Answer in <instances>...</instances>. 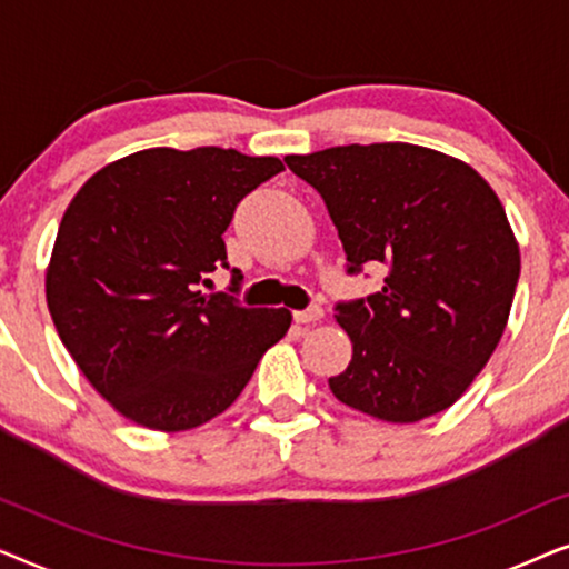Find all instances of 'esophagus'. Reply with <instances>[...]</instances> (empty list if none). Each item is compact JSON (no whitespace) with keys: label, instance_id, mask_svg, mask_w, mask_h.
<instances>
[{"label":"esophagus","instance_id":"esophagus-1","mask_svg":"<svg viewBox=\"0 0 569 569\" xmlns=\"http://www.w3.org/2000/svg\"><path fill=\"white\" fill-rule=\"evenodd\" d=\"M292 318L298 323H316V321H321V318H323V308L321 306H308L306 310H295Z\"/></svg>","mask_w":569,"mask_h":569}]
</instances>
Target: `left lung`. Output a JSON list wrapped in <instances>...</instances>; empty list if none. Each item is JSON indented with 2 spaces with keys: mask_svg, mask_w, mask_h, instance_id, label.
<instances>
[{
  "mask_svg": "<svg viewBox=\"0 0 569 569\" xmlns=\"http://www.w3.org/2000/svg\"><path fill=\"white\" fill-rule=\"evenodd\" d=\"M321 193L347 274L383 267V287L337 302L352 362L329 378L341 403L419 422L461 399L500 341L520 253L497 193L477 170L403 142L287 154Z\"/></svg>",
  "mask_w": 569,
  "mask_h": 569,
  "instance_id": "1",
  "label": "left lung"
}]
</instances>
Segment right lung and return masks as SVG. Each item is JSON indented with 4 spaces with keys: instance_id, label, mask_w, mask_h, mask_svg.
<instances>
[{
    "instance_id": "obj_1",
    "label": "right lung",
    "mask_w": 569,
    "mask_h": 569,
    "mask_svg": "<svg viewBox=\"0 0 569 569\" xmlns=\"http://www.w3.org/2000/svg\"><path fill=\"white\" fill-rule=\"evenodd\" d=\"M277 158L170 147L98 170L59 224L46 300L77 368L137 425L181 432L222 415L290 329V310L200 292L230 268L222 232ZM231 292L243 284L231 269Z\"/></svg>"
}]
</instances>
